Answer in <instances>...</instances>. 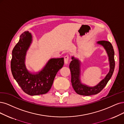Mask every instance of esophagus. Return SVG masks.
<instances>
[{
  "mask_svg": "<svg viewBox=\"0 0 124 124\" xmlns=\"http://www.w3.org/2000/svg\"><path fill=\"white\" fill-rule=\"evenodd\" d=\"M68 60H69V56L67 55V56L64 57V64H67L68 63Z\"/></svg>",
  "mask_w": 124,
  "mask_h": 124,
  "instance_id": "1",
  "label": "esophagus"
}]
</instances>
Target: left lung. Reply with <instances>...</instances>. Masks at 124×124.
<instances>
[{
	"mask_svg": "<svg viewBox=\"0 0 124 124\" xmlns=\"http://www.w3.org/2000/svg\"><path fill=\"white\" fill-rule=\"evenodd\" d=\"M97 44L102 46L106 50L109 63V72L104 78L96 85L90 86L86 85L81 80L82 63L79 58L72 56V61L70 64L71 76V82L73 88L78 94L88 96L98 94L106 85L112 76L115 67V61L114 58V52L111 43L107 41H100L97 42Z\"/></svg>",
	"mask_w": 124,
	"mask_h": 124,
	"instance_id": "left-lung-1",
	"label": "left lung"
}]
</instances>
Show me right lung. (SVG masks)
I'll use <instances>...</instances> for the list:
<instances>
[{
  "label": "right lung",
  "instance_id": "obj_1",
  "mask_svg": "<svg viewBox=\"0 0 124 124\" xmlns=\"http://www.w3.org/2000/svg\"><path fill=\"white\" fill-rule=\"evenodd\" d=\"M33 42V36L29 31L20 36L12 50L11 62L14 78L25 93L37 95L47 93L50 89L58 71L64 65V58L50 59L42 70L31 71L25 65L27 52Z\"/></svg>",
  "mask_w": 124,
  "mask_h": 124
}]
</instances>
